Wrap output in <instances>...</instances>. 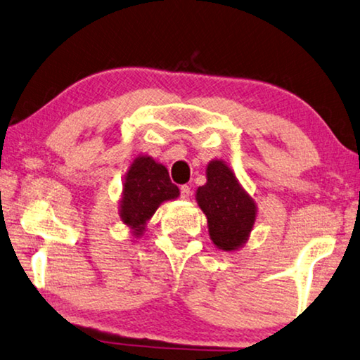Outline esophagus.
Wrapping results in <instances>:
<instances>
[{
  "label": "esophagus",
  "mask_w": 360,
  "mask_h": 360,
  "mask_svg": "<svg viewBox=\"0 0 360 360\" xmlns=\"http://www.w3.org/2000/svg\"><path fill=\"white\" fill-rule=\"evenodd\" d=\"M179 191H181V198H184V200H187V198H191V195H192L191 186H187V184L181 186Z\"/></svg>",
  "instance_id": "1"
}]
</instances>
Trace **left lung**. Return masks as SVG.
<instances>
[{"mask_svg":"<svg viewBox=\"0 0 360 360\" xmlns=\"http://www.w3.org/2000/svg\"><path fill=\"white\" fill-rule=\"evenodd\" d=\"M207 184L198 187L197 202L207 214L211 240L224 252L237 250L248 238L256 218L253 198L238 186L231 168L222 162H211Z\"/></svg>","mask_w":360,"mask_h":360,"instance_id":"1","label":"left lung"}]
</instances>
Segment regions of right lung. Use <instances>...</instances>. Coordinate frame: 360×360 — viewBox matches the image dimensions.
<instances>
[{
    "mask_svg": "<svg viewBox=\"0 0 360 360\" xmlns=\"http://www.w3.org/2000/svg\"><path fill=\"white\" fill-rule=\"evenodd\" d=\"M179 195L178 186L169 179L168 169L150 157H138L124 179L122 198V221L141 236L144 224L155 213L158 205Z\"/></svg>",
    "mask_w": 360,
    "mask_h": 360,
    "instance_id": "add662e5",
    "label": "right lung"
}]
</instances>
